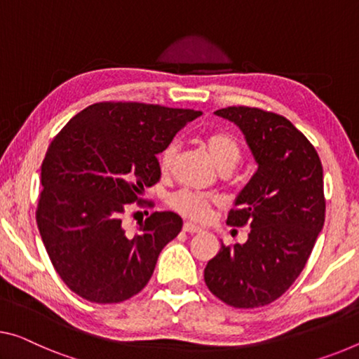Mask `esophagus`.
I'll return each mask as SVG.
<instances>
[{"label":"esophagus","mask_w":359,"mask_h":359,"mask_svg":"<svg viewBox=\"0 0 359 359\" xmlns=\"http://www.w3.org/2000/svg\"><path fill=\"white\" fill-rule=\"evenodd\" d=\"M183 231H186V233H202L203 229L201 228V226H196L189 222H186L183 226Z\"/></svg>","instance_id":"34e87169"}]
</instances>
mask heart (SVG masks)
<instances>
[{
  "label": "heart",
  "instance_id": "1",
  "mask_svg": "<svg viewBox=\"0 0 359 359\" xmlns=\"http://www.w3.org/2000/svg\"><path fill=\"white\" fill-rule=\"evenodd\" d=\"M203 147L212 158V162L222 170H233L237 162L241 161V146L236 137L224 131H217V133H210L203 137ZM176 147L175 142L168 144L161 152V167L163 172H168L172 168L176 157ZM215 203H218V198L208 194H202V192L191 191V189H181L170 197V205L173 210L187 218L192 219H203L210 213V208Z\"/></svg>",
  "mask_w": 359,
  "mask_h": 359
}]
</instances>
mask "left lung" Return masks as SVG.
Masks as SVG:
<instances>
[{
    "mask_svg": "<svg viewBox=\"0 0 359 359\" xmlns=\"http://www.w3.org/2000/svg\"><path fill=\"white\" fill-rule=\"evenodd\" d=\"M239 126L257 172L234 201L229 226H250L245 244L222 249L203 279L215 297L234 308L279 299L311 255L326 217L323 165L316 149L287 118L257 107L215 112Z\"/></svg>",
    "mask_w": 359,
    "mask_h": 359,
    "instance_id": "obj_1",
    "label": "left lung"
}]
</instances>
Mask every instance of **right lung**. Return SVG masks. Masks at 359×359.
Returning <instances> with one entry per match:
<instances>
[{
	"label": "right lung",
	"mask_w": 359,
	"mask_h": 359,
	"mask_svg": "<svg viewBox=\"0 0 359 359\" xmlns=\"http://www.w3.org/2000/svg\"><path fill=\"white\" fill-rule=\"evenodd\" d=\"M198 115L154 104L97 102L51 141L41 163L36 223L54 269L81 299L118 303L146 287L183 219L154 212L128 234L122 215L161 180L157 154Z\"/></svg>",
	"instance_id": "obj_1"
}]
</instances>
